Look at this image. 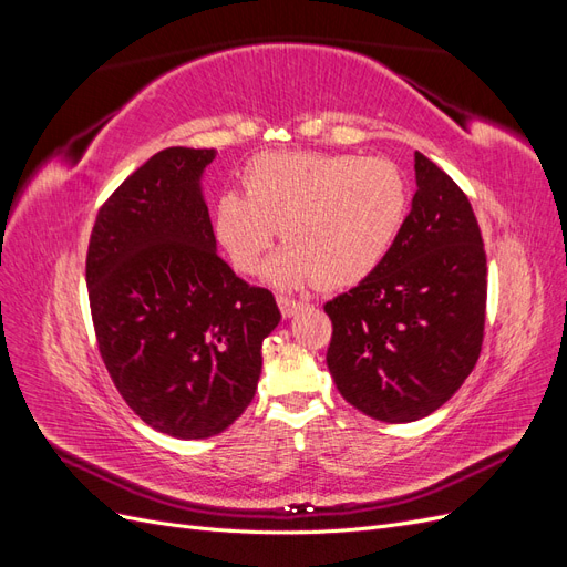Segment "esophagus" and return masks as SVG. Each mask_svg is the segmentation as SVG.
I'll return each mask as SVG.
<instances>
[{"label": "esophagus", "mask_w": 567, "mask_h": 567, "mask_svg": "<svg viewBox=\"0 0 567 567\" xmlns=\"http://www.w3.org/2000/svg\"><path fill=\"white\" fill-rule=\"evenodd\" d=\"M277 302H279V310L286 319H290L300 310V307H305V302H300L296 298H288V296H277Z\"/></svg>", "instance_id": "34e87169"}]
</instances>
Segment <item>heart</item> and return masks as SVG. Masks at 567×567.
<instances>
[{
	"instance_id": "1",
	"label": "heart",
	"mask_w": 567,
	"mask_h": 567,
	"mask_svg": "<svg viewBox=\"0 0 567 567\" xmlns=\"http://www.w3.org/2000/svg\"><path fill=\"white\" fill-rule=\"evenodd\" d=\"M244 188L215 203V236L238 271L255 274L279 227L288 246L267 265V279L281 288L364 281L409 210L400 167L354 153H265L246 165Z\"/></svg>"
}]
</instances>
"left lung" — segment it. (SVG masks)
Instances as JSON below:
<instances>
[{
    "label": "left lung",
    "instance_id": "8db88e82",
    "mask_svg": "<svg viewBox=\"0 0 567 567\" xmlns=\"http://www.w3.org/2000/svg\"><path fill=\"white\" fill-rule=\"evenodd\" d=\"M416 194L381 267L323 305L326 364L354 409L385 423L433 414L468 379L485 331L487 257L456 182L414 153Z\"/></svg>",
    "mask_w": 567,
    "mask_h": 567
}]
</instances>
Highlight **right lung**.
Here are the masks:
<instances>
[{
	"mask_svg": "<svg viewBox=\"0 0 567 567\" xmlns=\"http://www.w3.org/2000/svg\"><path fill=\"white\" fill-rule=\"evenodd\" d=\"M215 148L148 158L99 210L87 290L101 359L130 409L179 440L219 435L252 402L281 312L217 255L203 175Z\"/></svg>",
	"mask_w": 567,
	"mask_h": 567,
	"instance_id": "1",
	"label": "right lung"
}]
</instances>
